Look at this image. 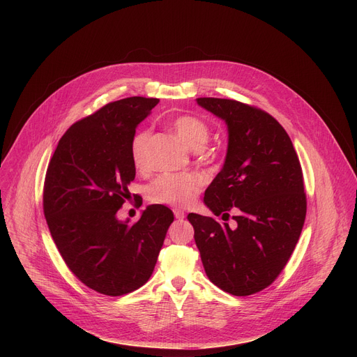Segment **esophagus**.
I'll list each match as a JSON object with an SVG mask.
<instances>
[{"mask_svg": "<svg viewBox=\"0 0 357 357\" xmlns=\"http://www.w3.org/2000/svg\"><path fill=\"white\" fill-rule=\"evenodd\" d=\"M174 215H175V218L179 219V220H181V219H185V216H186L185 212L181 211V209H174Z\"/></svg>", "mask_w": 357, "mask_h": 357, "instance_id": "esophagus-1", "label": "esophagus"}]
</instances>
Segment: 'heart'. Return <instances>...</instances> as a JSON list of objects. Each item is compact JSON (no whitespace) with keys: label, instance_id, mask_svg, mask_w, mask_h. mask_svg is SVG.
I'll return each mask as SVG.
<instances>
[{"label":"heart","instance_id":"obj_1","mask_svg":"<svg viewBox=\"0 0 357 357\" xmlns=\"http://www.w3.org/2000/svg\"><path fill=\"white\" fill-rule=\"evenodd\" d=\"M172 130L178 139L192 152H200L206 146L211 130L202 120L192 116H182L172 121ZM148 131H137L131 139V158L137 169L146 165L145 146ZM205 181L197 174H164L152 181L146 188L148 199L160 205L176 208L189 206L200 193Z\"/></svg>","mask_w":357,"mask_h":357}]
</instances>
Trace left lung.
<instances>
[{
	"label": "left lung",
	"mask_w": 357,
	"mask_h": 357,
	"mask_svg": "<svg viewBox=\"0 0 357 357\" xmlns=\"http://www.w3.org/2000/svg\"><path fill=\"white\" fill-rule=\"evenodd\" d=\"M196 101L223 120L229 134L223 168L203 202L227 219L234 209L236 225L196 213L188 220L209 280L236 296L256 294L284 270L301 236L307 215L301 164L287 131L268 113L227 98Z\"/></svg>",
	"instance_id": "obj_1"
}]
</instances>
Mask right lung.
Segmentation results:
<instances>
[{
    "mask_svg": "<svg viewBox=\"0 0 357 357\" xmlns=\"http://www.w3.org/2000/svg\"><path fill=\"white\" fill-rule=\"evenodd\" d=\"M158 98L127 97L75 123L49 162L43 213L62 259L89 288L110 296L142 287L154 271L171 209L149 205L137 223L117 218L135 178L131 139Z\"/></svg>",
    "mask_w": 357,
    "mask_h": 357,
    "instance_id": "1",
    "label": "right lung"
}]
</instances>
